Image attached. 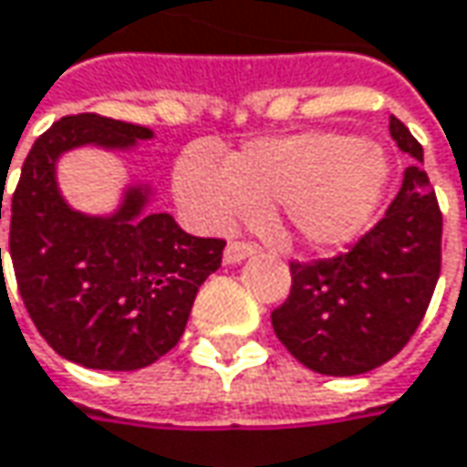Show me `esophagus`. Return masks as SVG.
<instances>
[{"label":"esophagus","instance_id":"1","mask_svg":"<svg viewBox=\"0 0 467 467\" xmlns=\"http://www.w3.org/2000/svg\"><path fill=\"white\" fill-rule=\"evenodd\" d=\"M256 254V245L251 243H240V240H233L227 248H224V264H240L243 259L254 256Z\"/></svg>","mask_w":467,"mask_h":467}]
</instances>
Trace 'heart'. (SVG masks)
Instances as JSON below:
<instances>
[{
    "mask_svg": "<svg viewBox=\"0 0 467 467\" xmlns=\"http://www.w3.org/2000/svg\"><path fill=\"white\" fill-rule=\"evenodd\" d=\"M389 174V158L378 145L309 131L251 142L227 161L190 148L177 161L174 187L208 224H227L275 203L277 222L293 240L338 248L368 230Z\"/></svg>",
    "mask_w": 467,
    "mask_h": 467,
    "instance_id": "1",
    "label": "heart"
}]
</instances>
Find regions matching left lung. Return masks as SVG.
<instances>
[{"mask_svg": "<svg viewBox=\"0 0 467 467\" xmlns=\"http://www.w3.org/2000/svg\"><path fill=\"white\" fill-rule=\"evenodd\" d=\"M389 131L415 158L386 216L351 251L290 261V296L272 327L290 354L322 375H362L407 346L441 272V211L423 171V148L391 116Z\"/></svg>", "mask_w": 467, "mask_h": 467, "instance_id": "8db88e82", "label": "left lung"}]
</instances>
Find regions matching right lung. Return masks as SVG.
Returning a JSON list of instances; mask_svg holds the SVG:
<instances>
[{
  "mask_svg": "<svg viewBox=\"0 0 467 467\" xmlns=\"http://www.w3.org/2000/svg\"><path fill=\"white\" fill-rule=\"evenodd\" d=\"M150 137L148 126L97 113L66 116L34 142L10 201L20 298L44 341L92 370H140L171 351L227 245L187 234L169 213H145L150 187L142 184L129 187L110 216L66 203L55 177L63 152L131 150Z\"/></svg>",
  "mask_w": 467,
  "mask_h": 467,
  "instance_id": "add662e5",
  "label": "right lung"
}]
</instances>
